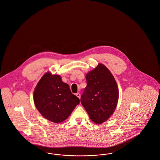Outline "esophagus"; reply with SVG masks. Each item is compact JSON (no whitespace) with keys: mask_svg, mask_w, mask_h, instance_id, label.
<instances>
[{"mask_svg":"<svg viewBox=\"0 0 160 160\" xmlns=\"http://www.w3.org/2000/svg\"><path fill=\"white\" fill-rule=\"evenodd\" d=\"M76 96L79 98H81V94L79 92H77V94H76Z\"/></svg>","mask_w":160,"mask_h":160,"instance_id":"obj_1","label":"esophagus"}]
</instances>
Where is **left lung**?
Listing matches in <instances>:
<instances>
[{"mask_svg":"<svg viewBox=\"0 0 160 160\" xmlns=\"http://www.w3.org/2000/svg\"><path fill=\"white\" fill-rule=\"evenodd\" d=\"M87 85L81 102L94 122L100 124L113 114L118 103L117 83L111 72L100 63L86 75Z\"/></svg>","mask_w":160,"mask_h":160,"instance_id":"8db88e82","label":"left lung"}]
</instances>
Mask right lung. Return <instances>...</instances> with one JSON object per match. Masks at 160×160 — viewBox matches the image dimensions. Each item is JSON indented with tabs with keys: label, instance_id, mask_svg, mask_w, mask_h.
<instances>
[{
	"label": "right lung",
	"instance_id": "obj_1",
	"mask_svg": "<svg viewBox=\"0 0 160 160\" xmlns=\"http://www.w3.org/2000/svg\"><path fill=\"white\" fill-rule=\"evenodd\" d=\"M33 100L42 116L55 123L66 119L79 103V98L72 93L69 85L62 82L60 75H52L49 72L37 84Z\"/></svg>",
	"mask_w": 160,
	"mask_h": 160
}]
</instances>
